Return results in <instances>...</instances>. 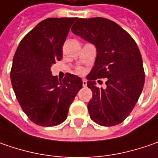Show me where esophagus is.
Wrapping results in <instances>:
<instances>
[{
	"label": "esophagus",
	"instance_id": "esophagus-1",
	"mask_svg": "<svg viewBox=\"0 0 158 158\" xmlns=\"http://www.w3.org/2000/svg\"><path fill=\"white\" fill-rule=\"evenodd\" d=\"M86 84H87V83H86V79H82V85H83V86H84V87H85V86H86Z\"/></svg>",
	"mask_w": 158,
	"mask_h": 158
}]
</instances>
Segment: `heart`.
<instances>
[{"mask_svg": "<svg viewBox=\"0 0 158 158\" xmlns=\"http://www.w3.org/2000/svg\"><path fill=\"white\" fill-rule=\"evenodd\" d=\"M79 73H82V72H83V71H82L81 69H79Z\"/></svg>", "mask_w": 158, "mask_h": 158, "instance_id": "b5f03b06", "label": "heart"}]
</instances>
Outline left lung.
I'll use <instances>...</instances> for the list:
<instances>
[{
    "label": "left lung",
    "instance_id": "8db88e82",
    "mask_svg": "<svg viewBox=\"0 0 158 158\" xmlns=\"http://www.w3.org/2000/svg\"><path fill=\"white\" fill-rule=\"evenodd\" d=\"M72 31L94 45L96 58L87 75L93 92L87 109L93 121L103 127L118 125L131 113L143 89L145 74L134 40L115 22L103 18H78ZM106 77V88L94 80Z\"/></svg>",
    "mask_w": 158,
    "mask_h": 158
}]
</instances>
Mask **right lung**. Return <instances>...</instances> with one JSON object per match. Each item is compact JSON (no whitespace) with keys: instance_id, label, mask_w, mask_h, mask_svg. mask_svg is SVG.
I'll return each instance as SVG.
<instances>
[{"instance_id":"right-lung-1","label":"right lung","mask_w":158,"mask_h":158,"mask_svg":"<svg viewBox=\"0 0 158 158\" xmlns=\"http://www.w3.org/2000/svg\"><path fill=\"white\" fill-rule=\"evenodd\" d=\"M75 17H53L39 23L19 43L11 68V84L27 117L36 125L55 127L67 118L82 79L67 73L63 80L51 74Z\"/></svg>"}]
</instances>
